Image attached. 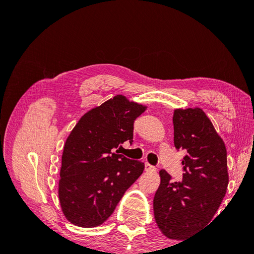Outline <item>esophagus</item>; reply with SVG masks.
<instances>
[{
    "label": "esophagus",
    "instance_id": "34e87169",
    "mask_svg": "<svg viewBox=\"0 0 254 254\" xmlns=\"http://www.w3.org/2000/svg\"><path fill=\"white\" fill-rule=\"evenodd\" d=\"M145 171L146 172H153V171H156V167L153 165H150L149 163H145Z\"/></svg>",
    "mask_w": 254,
    "mask_h": 254
}]
</instances>
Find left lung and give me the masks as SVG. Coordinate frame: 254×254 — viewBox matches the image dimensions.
<instances>
[{"mask_svg":"<svg viewBox=\"0 0 254 254\" xmlns=\"http://www.w3.org/2000/svg\"><path fill=\"white\" fill-rule=\"evenodd\" d=\"M174 144L184 150L182 180L165 170L153 198L159 229L173 240H186L205 228L224 199L229 175L227 149L212 122L200 109L175 110Z\"/></svg>","mask_w":254,"mask_h":254,"instance_id":"8db88e82","label":"left lung"}]
</instances>
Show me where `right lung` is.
Returning <instances> with one entry per match:
<instances>
[{"mask_svg":"<svg viewBox=\"0 0 254 254\" xmlns=\"http://www.w3.org/2000/svg\"><path fill=\"white\" fill-rule=\"evenodd\" d=\"M146 107L117 95L87 112L65 141L59 200L72 224L93 228L110 217L144 163L113 152L133 142V124ZM118 151V150H117Z\"/></svg>","mask_w":254,"mask_h":254,"instance_id":"1","label":"right lung"}]
</instances>
